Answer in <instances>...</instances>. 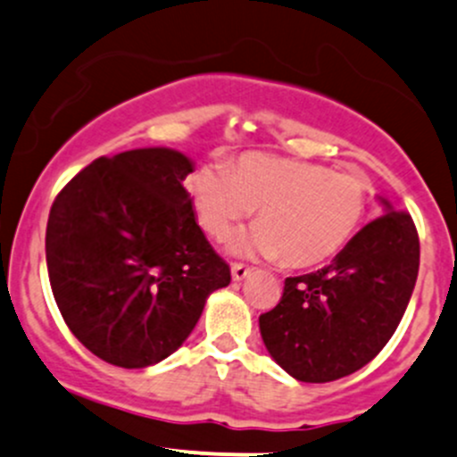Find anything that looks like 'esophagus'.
Segmentation results:
<instances>
[{"label": "esophagus", "instance_id": "esophagus-1", "mask_svg": "<svg viewBox=\"0 0 457 457\" xmlns=\"http://www.w3.org/2000/svg\"><path fill=\"white\" fill-rule=\"evenodd\" d=\"M249 273H252V267L241 265V262H234V265H232V278H234V280H237V282L245 280V278H247Z\"/></svg>", "mask_w": 457, "mask_h": 457}]
</instances>
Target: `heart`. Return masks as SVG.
<instances>
[{
  "instance_id": "obj_1",
  "label": "heart",
  "mask_w": 457,
  "mask_h": 457,
  "mask_svg": "<svg viewBox=\"0 0 457 457\" xmlns=\"http://www.w3.org/2000/svg\"><path fill=\"white\" fill-rule=\"evenodd\" d=\"M201 228L225 241L258 208L256 228L237 252L282 258L302 269L330 261L354 238L368 212L370 186L357 172L249 153L229 168L210 162L188 179Z\"/></svg>"
}]
</instances>
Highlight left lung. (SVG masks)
Returning a JSON list of instances; mask_svg holds the SVG:
<instances>
[{
    "label": "left lung",
    "instance_id": "1",
    "mask_svg": "<svg viewBox=\"0 0 457 457\" xmlns=\"http://www.w3.org/2000/svg\"><path fill=\"white\" fill-rule=\"evenodd\" d=\"M328 267L287 278L280 302L261 315L269 354L293 378L328 383L372 361L401 324L419 278L420 243L407 212L383 199Z\"/></svg>",
    "mask_w": 457,
    "mask_h": 457
}]
</instances>
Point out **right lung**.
Wrapping results in <instances>:
<instances>
[{
	"mask_svg": "<svg viewBox=\"0 0 457 457\" xmlns=\"http://www.w3.org/2000/svg\"><path fill=\"white\" fill-rule=\"evenodd\" d=\"M190 157L136 148L98 157L52 204L46 261L67 328L103 361L146 368L175 353L229 265L196 225Z\"/></svg>",
	"mask_w": 457,
	"mask_h": 457,
	"instance_id": "right-lung-1",
	"label": "right lung"
}]
</instances>
